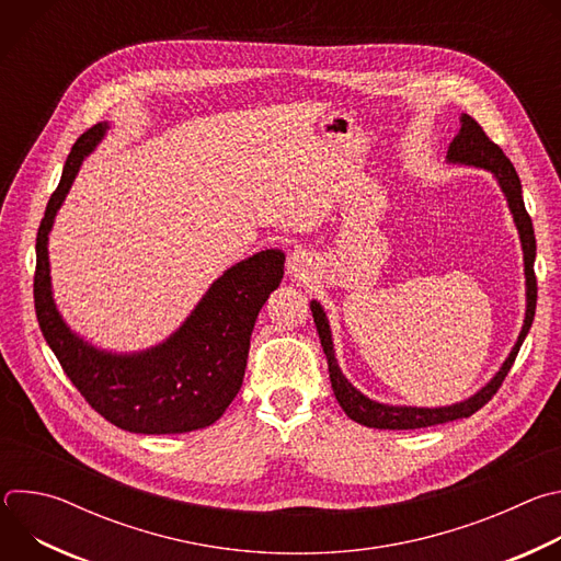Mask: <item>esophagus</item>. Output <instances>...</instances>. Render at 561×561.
<instances>
[{"mask_svg": "<svg viewBox=\"0 0 561 561\" xmlns=\"http://www.w3.org/2000/svg\"><path fill=\"white\" fill-rule=\"evenodd\" d=\"M310 264H312L310 253H308V251H304V249H295V251L288 255V262H286L288 273H290V275H295V277H304V275L308 273Z\"/></svg>", "mask_w": 561, "mask_h": 561, "instance_id": "1", "label": "esophagus"}]
</instances>
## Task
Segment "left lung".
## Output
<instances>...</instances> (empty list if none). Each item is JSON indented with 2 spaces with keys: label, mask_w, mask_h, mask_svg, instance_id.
Wrapping results in <instances>:
<instances>
[{
  "label": "left lung",
  "mask_w": 561,
  "mask_h": 561,
  "mask_svg": "<svg viewBox=\"0 0 561 561\" xmlns=\"http://www.w3.org/2000/svg\"><path fill=\"white\" fill-rule=\"evenodd\" d=\"M459 133L453 137L448 152H446V162L448 164H457V167H472V169H484L489 173H493V178L497 180L508 210L513 215V221L517 226L519 232V242H522V253H524V275H526V314H524V327L519 331V337L513 346V351L508 353V357L504 359V364L500 366V370L493 375V379L479 388L474 394H470L463 402L450 404V407H437V409H424V407H392V404H381L375 402V399L366 397L362 390H357L342 373L337 357H335V348H333V333H331V324L329 317L317 299L310 301V310H312V319L314 327L319 333V340H322V348L327 353L329 359V373H331V386L333 392L337 397L340 407L344 409V413L368 428H383V431H411V428H426V426H435V424H446L453 420H461V417H470L474 411L482 409L484 404L491 402V397L500 390L502 381L506 379L519 346L524 344L530 327H533V317H535V306H537V279H535V230H533V221L526 213L524 206V197H522V182L517 171L513 169L511 159L504 154V150L493 144L486 133L482 130L470 115L461 113L459 117Z\"/></svg>",
  "instance_id": "obj_1"
}]
</instances>
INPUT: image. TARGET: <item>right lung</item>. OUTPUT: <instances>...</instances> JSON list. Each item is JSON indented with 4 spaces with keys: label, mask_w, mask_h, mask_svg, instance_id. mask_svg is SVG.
I'll return each mask as SVG.
<instances>
[{
    "label": "right lung",
    "mask_w": 561,
    "mask_h": 561,
    "mask_svg": "<svg viewBox=\"0 0 561 561\" xmlns=\"http://www.w3.org/2000/svg\"><path fill=\"white\" fill-rule=\"evenodd\" d=\"M108 122L75 141L37 232L35 312L46 344L87 402L128 433L171 435L215 424L242 388L255 319L284 277V253L268 249L217 277L182 327L137 353H113L79 337L53 299L48 234L75 175Z\"/></svg>",
    "instance_id": "obj_1"
}]
</instances>
